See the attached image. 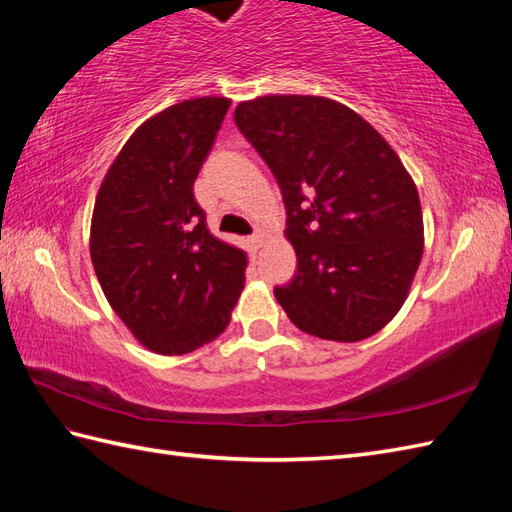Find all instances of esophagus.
Listing matches in <instances>:
<instances>
[{
  "label": "esophagus",
  "instance_id": "1",
  "mask_svg": "<svg viewBox=\"0 0 512 512\" xmlns=\"http://www.w3.org/2000/svg\"><path fill=\"white\" fill-rule=\"evenodd\" d=\"M248 242H250V246H253L255 250L264 244V235L262 233H253L248 237Z\"/></svg>",
  "mask_w": 512,
  "mask_h": 512
}]
</instances>
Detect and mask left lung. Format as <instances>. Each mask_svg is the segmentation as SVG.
<instances>
[{
	"label": "left lung",
	"instance_id": "1",
	"mask_svg": "<svg viewBox=\"0 0 512 512\" xmlns=\"http://www.w3.org/2000/svg\"><path fill=\"white\" fill-rule=\"evenodd\" d=\"M235 125L273 171L297 270L275 297L299 330L354 343L396 317L422 257L416 184L385 138L321 96H259Z\"/></svg>",
	"mask_w": 512,
	"mask_h": 512
}]
</instances>
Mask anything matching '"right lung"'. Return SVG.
<instances>
[{
    "label": "right lung",
    "instance_id": "obj_1",
    "mask_svg": "<svg viewBox=\"0 0 512 512\" xmlns=\"http://www.w3.org/2000/svg\"><path fill=\"white\" fill-rule=\"evenodd\" d=\"M228 107V99L204 96L149 118L116 156L94 204V273L151 352L187 354L213 341L242 295L244 250L209 233L193 195Z\"/></svg>",
    "mask_w": 512,
    "mask_h": 512
}]
</instances>
